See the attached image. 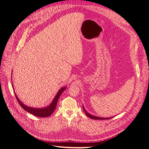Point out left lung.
Returning a JSON list of instances; mask_svg holds the SVG:
<instances>
[{
    "instance_id": "8db88e82",
    "label": "left lung",
    "mask_w": 149,
    "mask_h": 149,
    "mask_svg": "<svg viewBox=\"0 0 149 149\" xmlns=\"http://www.w3.org/2000/svg\"><path fill=\"white\" fill-rule=\"evenodd\" d=\"M83 109H84V112H85V114L87 115L88 117H90V118H92V119H96V120H107V119H110V118H101V117H96V116H94V115H91V114H90L89 113H88L86 111H85V109H84V107H83Z\"/></svg>"
}]
</instances>
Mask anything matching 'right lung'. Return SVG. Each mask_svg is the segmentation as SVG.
Listing matches in <instances>:
<instances>
[{"mask_svg":"<svg viewBox=\"0 0 149 149\" xmlns=\"http://www.w3.org/2000/svg\"><path fill=\"white\" fill-rule=\"evenodd\" d=\"M65 89V88H63L61 89L57 93L56 96H55L52 103L50 104V106H49L48 107H47L46 108H43V109H34V108H32V107H29L28 106H26L24 105V104L19 100V99L18 98L17 96H16V94H15V96H16V100H17L18 103L19 104V105L21 106V107L24 110H25V111H27V112L34 115L36 117H49V115H51L53 113L55 109H56L58 99Z\"/></svg>","mask_w":149,"mask_h":149,"instance_id":"obj_1","label":"right lung"}]
</instances>
